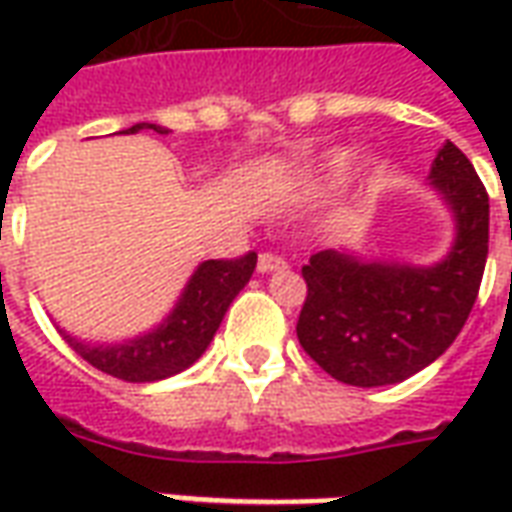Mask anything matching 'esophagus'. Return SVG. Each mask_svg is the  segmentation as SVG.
<instances>
[{"mask_svg": "<svg viewBox=\"0 0 512 512\" xmlns=\"http://www.w3.org/2000/svg\"><path fill=\"white\" fill-rule=\"evenodd\" d=\"M282 268H288V263L279 255H268V252H263V255L257 257V271H260V274H271V271H282Z\"/></svg>", "mask_w": 512, "mask_h": 512, "instance_id": "esophagus-1", "label": "esophagus"}]
</instances>
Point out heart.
I'll return each mask as SVG.
<instances>
[{
  "mask_svg": "<svg viewBox=\"0 0 512 512\" xmlns=\"http://www.w3.org/2000/svg\"><path fill=\"white\" fill-rule=\"evenodd\" d=\"M354 158L356 153L351 147H337L332 153H326L310 169V183L312 186H332L337 180H343L351 172V167H354Z\"/></svg>",
  "mask_w": 512,
  "mask_h": 512,
  "instance_id": "obj_1",
  "label": "heart"
}]
</instances>
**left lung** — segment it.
<instances>
[{
	"label": "left lung",
	"mask_w": 512,
	"mask_h": 512,
	"mask_svg": "<svg viewBox=\"0 0 512 512\" xmlns=\"http://www.w3.org/2000/svg\"><path fill=\"white\" fill-rule=\"evenodd\" d=\"M428 189L452 219L441 260L414 266L343 246L323 249L301 268L307 301L299 343L343 384L406 381L450 348L472 312L488 257V194L450 139L430 164Z\"/></svg>",
	"instance_id": "1"
}]
</instances>
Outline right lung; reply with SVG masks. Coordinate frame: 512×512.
<instances>
[{
    "label": "right lung",
    "instance_id": "1",
    "mask_svg": "<svg viewBox=\"0 0 512 512\" xmlns=\"http://www.w3.org/2000/svg\"><path fill=\"white\" fill-rule=\"evenodd\" d=\"M139 131L169 134L167 128L156 123H136L120 134H139ZM255 266V252L238 260H205L194 268L186 288L180 290L175 307L161 318V323L128 340L90 343L73 337L65 329H60V334L84 362L98 367L106 376L123 378L131 384H150V381L178 376L205 354L216 329L222 326L224 312L230 310L235 296L246 288Z\"/></svg>",
    "mask_w": 512,
    "mask_h": 512
}]
</instances>
